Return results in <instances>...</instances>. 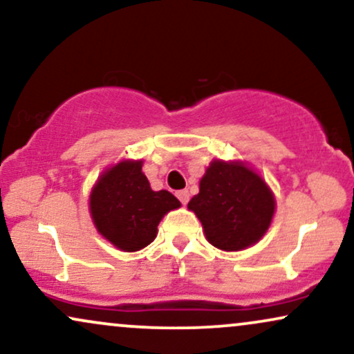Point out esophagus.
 <instances>
[{
	"instance_id": "1",
	"label": "esophagus",
	"mask_w": 354,
	"mask_h": 354,
	"mask_svg": "<svg viewBox=\"0 0 354 354\" xmlns=\"http://www.w3.org/2000/svg\"><path fill=\"white\" fill-rule=\"evenodd\" d=\"M176 198L180 199L181 204H188V201H189V191L188 189L176 191Z\"/></svg>"
}]
</instances>
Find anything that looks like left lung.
<instances>
[{
    "instance_id": "1",
    "label": "left lung",
    "mask_w": 354,
    "mask_h": 354,
    "mask_svg": "<svg viewBox=\"0 0 354 354\" xmlns=\"http://www.w3.org/2000/svg\"><path fill=\"white\" fill-rule=\"evenodd\" d=\"M206 239L221 250L252 245L269 229L275 199L259 174L242 163L212 161L188 203Z\"/></svg>"
}]
</instances>
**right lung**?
<instances>
[{
    "label": "right lung",
    "instance_id": "right-lung-1",
    "mask_svg": "<svg viewBox=\"0 0 354 354\" xmlns=\"http://www.w3.org/2000/svg\"><path fill=\"white\" fill-rule=\"evenodd\" d=\"M169 191H153L142 161H122L105 171L91 194V214L105 239L127 252L147 247L168 211L180 207Z\"/></svg>",
    "mask_w": 354,
    "mask_h": 354
}]
</instances>
